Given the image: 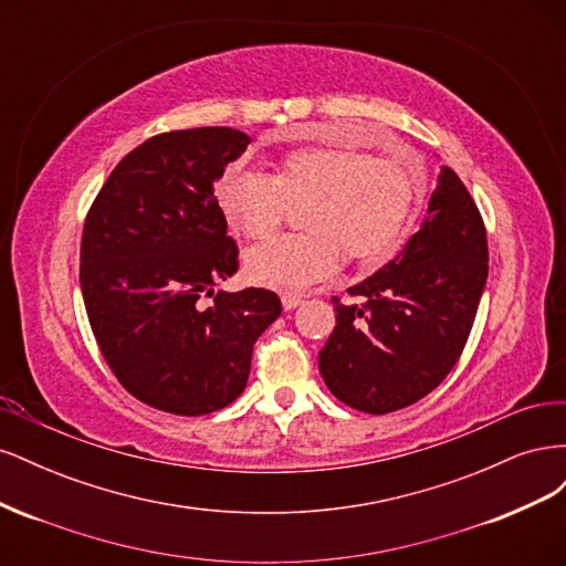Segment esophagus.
Segmentation results:
<instances>
[{
	"mask_svg": "<svg viewBox=\"0 0 566 566\" xmlns=\"http://www.w3.org/2000/svg\"><path fill=\"white\" fill-rule=\"evenodd\" d=\"M281 302H283V310H285V312H293V310H297V306L302 304V297H300V295H293V293H285V295L281 297Z\"/></svg>",
	"mask_w": 566,
	"mask_h": 566,
	"instance_id": "obj_1",
	"label": "esophagus"
}]
</instances>
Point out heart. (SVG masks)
<instances>
[{
  "label": "heart",
  "mask_w": 566,
  "mask_h": 566,
  "mask_svg": "<svg viewBox=\"0 0 566 566\" xmlns=\"http://www.w3.org/2000/svg\"><path fill=\"white\" fill-rule=\"evenodd\" d=\"M422 198L418 165L335 146L290 150L273 177L229 167L217 184L221 212L252 241L276 233L290 208H306L304 235L273 238L245 256L252 283L285 293L331 276L339 252L366 271L391 262L413 231Z\"/></svg>",
  "instance_id": "1"
}]
</instances>
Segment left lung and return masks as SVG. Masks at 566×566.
Listing matches in <instances>:
<instances>
[{"instance_id":"8db88e82","label":"left lung","mask_w":566,"mask_h":566,"mask_svg":"<svg viewBox=\"0 0 566 566\" xmlns=\"http://www.w3.org/2000/svg\"><path fill=\"white\" fill-rule=\"evenodd\" d=\"M489 276L486 229L465 184L441 165L420 231L366 281L333 297L337 325L318 370L339 401L382 416L430 394L470 337Z\"/></svg>"}]
</instances>
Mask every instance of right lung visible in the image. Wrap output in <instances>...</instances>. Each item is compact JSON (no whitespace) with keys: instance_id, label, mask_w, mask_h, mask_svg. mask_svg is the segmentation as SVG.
<instances>
[{"instance_id":"add662e5","label":"right lung","mask_w":566,"mask_h":566,"mask_svg":"<svg viewBox=\"0 0 566 566\" xmlns=\"http://www.w3.org/2000/svg\"><path fill=\"white\" fill-rule=\"evenodd\" d=\"M248 144L231 127L153 136L119 160L84 221L80 285L98 349L165 413L205 416L241 397L254 342L283 312L264 287L199 302L238 271L214 184Z\"/></svg>"}]
</instances>
